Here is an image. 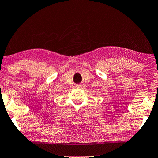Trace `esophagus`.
Returning a JSON list of instances; mask_svg holds the SVG:
<instances>
[{"label": "esophagus", "instance_id": "obj_1", "mask_svg": "<svg viewBox=\"0 0 158 158\" xmlns=\"http://www.w3.org/2000/svg\"><path fill=\"white\" fill-rule=\"evenodd\" d=\"M77 87H78V88H81V85H77Z\"/></svg>", "mask_w": 158, "mask_h": 158}]
</instances>
